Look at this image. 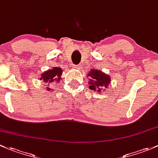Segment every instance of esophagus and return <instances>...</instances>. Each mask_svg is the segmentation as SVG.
I'll return each mask as SVG.
<instances>
[{"label":"esophagus","mask_w":158,"mask_h":158,"mask_svg":"<svg viewBox=\"0 0 158 158\" xmlns=\"http://www.w3.org/2000/svg\"><path fill=\"white\" fill-rule=\"evenodd\" d=\"M73 67H74V68H79L80 65H75V64H73Z\"/></svg>","instance_id":"esophagus-1"}]
</instances>
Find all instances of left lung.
Listing matches in <instances>:
<instances>
[{"label": "left lung", "mask_w": 158, "mask_h": 158, "mask_svg": "<svg viewBox=\"0 0 158 158\" xmlns=\"http://www.w3.org/2000/svg\"><path fill=\"white\" fill-rule=\"evenodd\" d=\"M89 88L94 91L101 92L102 88L108 87L110 83V77L99 70L94 69L88 74Z\"/></svg>", "instance_id": "left-lung-1"}]
</instances>
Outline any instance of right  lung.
<instances>
[{"label":"right lung","mask_w":158,"mask_h":158,"mask_svg":"<svg viewBox=\"0 0 158 158\" xmlns=\"http://www.w3.org/2000/svg\"><path fill=\"white\" fill-rule=\"evenodd\" d=\"M61 74H62L61 68L55 67L52 70L45 71L44 74H43L42 77L40 79L43 82H45V84H47V87L45 88H47L48 90H51V89L48 86L52 85L51 84H54V83H57L61 81Z\"/></svg>","instance_id":"obj_1"}]
</instances>
